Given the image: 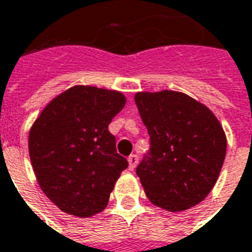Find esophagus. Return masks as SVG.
Wrapping results in <instances>:
<instances>
[{"label": "esophagus", "instance_id": "34e87169", "mask_svg": "<svg viewBox=\"0 0 252 252\" xmlns=\"http://www.w3.org/2000/svg\"><path fill=\"white\" fill-rule=\"evenodd\" d=\"M128 168L134 169L138 164V156H135V154H131V156H128Z\"/></svg>", "mask_w": 252, "mask_h": 252}]
</instances>
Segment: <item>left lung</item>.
Returning a JSON list of instances; mask_svg holds the SVG:
<instances>
[{
  "label": "left lung",
  "instance_id": "1",
  "mask_svg": "<svg viewBox=\"0 0 252 252\" xmlns=\"http://www.w3.org/2000/svg\"><path fill=\"white\" fill-rule=\"evenodd\" d=\"M134 100L150 137L137 166L148 199L172 212L194 207L212 190L223 166V127L209 108L183 93H138Z\"/></svg>",
  "mask_w": 252,
  "mask_h": 252
}]
</instances>
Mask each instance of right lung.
<instances>
[{"mask_svg": "<svg viewBox=\"0 0 252 252\" xmlns=\"http://www.w3.org/2000/svg\"><path fill=\"white\" fill-rule=\"evenodd\" d=\"M126 99L118 91L71 87L44 108L29 133V156L40 188L63 212L98 214L127 159L117 153L111 119Z\"/></svg>", "mask_w": 252, "mask_h": 252, "instance_id": "obj_1", "label": "right lung"}]
</instances>
